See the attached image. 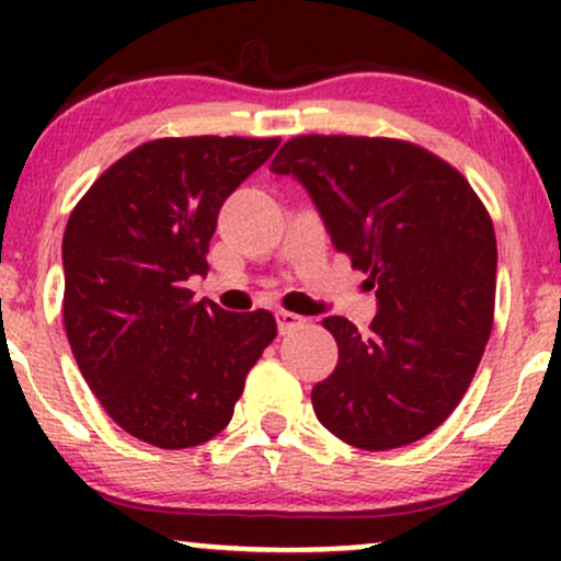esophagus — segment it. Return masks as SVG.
<instances>
[{
    "mask_svg": "<svg viewBox=\"0 0 561 561\" xmlns=\"http://www.w3.org/2000/svg\"><path fill=\"white\" fill-rule=\"evenodd\" d=\"M306 324V319L298 317V313H289V311H279L276 313V330H279V334H289L295 332L298 327Z\"/></svg>",
    "mask_w": 561,
    "mask_h": 561,
    "instance_id": "esophagus-1",
    "label": "esophagus"
}]
</instances>
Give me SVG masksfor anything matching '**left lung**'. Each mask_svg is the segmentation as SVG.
Wrapping results in <instances>:
<instances>
[{
	"instance_id": "1",
	"label": "left lung",
	"mask_w": 561,
	"mask_h": 561,
	"mask_svg": "<svg viewBox=\"0 0 561 561\" xmlns=\"http://www.w3.org/2000/svg\"><path fill=\"white\" fill-rule=\"evenodd\" d=\"M272 171L302 184L377 295L366 334L324 319L340 356L311 390L319 422L364 450L430 435L465 398L493 330L491 216L459 171L409 141L295 137Z\"/></svg>"
}]
</instances>
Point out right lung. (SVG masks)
<instances>
[{
  "label": "right lung",
  "instance_id": "1",
  "mask_svg": "<svg viewBox=\"0 0 561 561\" xmlns=\"http://www.w3.org/2000/svg\"><path fill=\"white\" fill-rule=\"evenodd\" d=\"M279 139L186 137L137 147L102 173L62 237L70 351L102 409L158 448H192L227 427L244 377L276 337L268 311L195 300L190 276L218 210Z\"/></svg>",
  "mask_w": 561,
  "mask_h": 561
}]
</instances>
